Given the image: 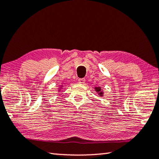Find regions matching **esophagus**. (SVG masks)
<instances>
[{
	"instance_id": "1",
	"label": "esophagus",
	"mask_w": 159,
	"mask_h": 159,
	"mask_svg": "<svg viewBox=\"0 0 159 159\" xmlns=\"http://www.w3.org/2000/svg\"><path fill=\"white\" fill-rule=\"evenodd\" d=\"M85 82V79H79V83H80V84H83Z\"/></svg>"
}]
</instances>
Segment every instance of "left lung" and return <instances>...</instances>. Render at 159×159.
I'll list each match as a JSON object with an SVG mask.
<instances>
[{
	"label": "left lung",
	"instance_id": "obj_1",
	"mask_svg": "<svg viewBox=\"0 0 159 159\" xmlns=\"http://www.w3.org/2000/svg\"><path fill=\"white\" fill-rule=\"evenodd\" d=\"M95 90L96 91V93H98V95L99 97H103L104 92L103 90L101 89L100 87H95Z\"/></svg>",
	"mask_w": 159,
	"mask_h": 159
}]
</instances>
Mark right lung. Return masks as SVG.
<instances>
[{"mask_svg":"<svg viewBox=\"0 0 159 159\" xmlns=\"http://www.w3.org/2000/svg\"><path fill=\"white\" fill-rule=\"evenodd\" d=\"M63 87V85H60V88H59V90H58V91H60L61 90V88Z\"/></svg>","mask_w":159,"mask_h":159,"instance_id":"obj_1","label":"right lung"}]
</instances>
